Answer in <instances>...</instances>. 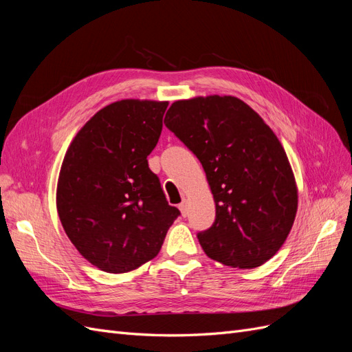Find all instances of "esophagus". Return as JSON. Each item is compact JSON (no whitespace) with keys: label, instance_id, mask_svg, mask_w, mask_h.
Wrapping results in <instances>:
<instances>
[{"label":"esophagus","instance_id":"esophagus-1","mask_svg":"<svg viewBox=\"0 0 352 352\" xmlns=\"http://www.w3.org/2000/svg\"><path fill=\"white\" fill-rule=\"evenodd\" d=\"M179 210H180V212H182L184 217L188 216V201H186V199H184L182 202H180V204H179Z\"/></svg>","mask_w":352,"mask_h":352}]
</instances>
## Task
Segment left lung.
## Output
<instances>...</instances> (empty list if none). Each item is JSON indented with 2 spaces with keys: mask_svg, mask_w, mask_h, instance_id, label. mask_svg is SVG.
Returning a JSON list of instances; mask_svg holds the SVG:
<instances>
[{
  "mask_svg": "<svg viewBox=\"0 0 352 352\" xmlns=\"http://www.w3.org/2000/svg\"><path fill=\"white\" fill-rule=\"evenodd\" d=\"M164 124L201 162L216 202L214 223L198 233L204 252L239 269L270 260L298 208L294 172L278 136L230 95L175 101Z\"/></svg>",
  "mask_w": 352,
  "mask_h": 352,
  "instance_id": "1",
  "label": "left lung"
}]
</instances>
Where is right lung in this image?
I'll list each match as a JSON object with an SVG mask.
<instances>
[{"instance_id": "right-lung-1", "label": "right lung", "mask_w": 352, "mask_h": 352, "mask_svg": "<svg viewBox=\"0 0 352 352\" xmlns=\"http://www.w3.org/2000/svg\"><path fill=\"white\" fill-rule=\"evenodd\" d=\"M167 101L122 100L95 113L73 138L57 184V211L85 260L127 273L153 260L180 211L168 206L146 157Z\"/></svg>"}]
</instances>
